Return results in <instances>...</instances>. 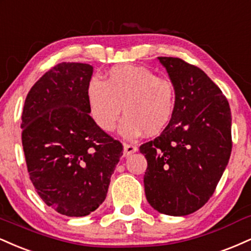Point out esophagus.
Returning a JSON list of instances; mask_svg holds the SVG:
<instances>
[{"label": "esophagus", "mask_w": 251, "mask_h": 251, "mask_svg": "<svg viewBox=\"0 0 251 251\" xmlns=\"http://www.w3.org/2000/svg\"><path fill=\"white\" fill-rule=\"evenodd\" d=\"M136 151H137V147L134 146V144H128V143L123 144V156H129Z\"/></svg>", "instance_id": "1"}]
</instances>
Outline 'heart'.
<instances>
[{"label":"heart","instance_id":"1","mask_svg":"<svg viewBox=\"0 0 251 251\" xmlns=\"http://www.w3.org/2000/svg\"><path fill=\"white\" fill-rule=\"evenodd\" d=\"M175 87L170 79L158 77L146 67L123 64L105 74L104 81L91 78L87 87L88 110L103 131L116 126L122 107L119 131L126 138L146 132L157 135L166 128L175 109Z\"/></svg>","mask_w":251,"mask_h":251}]
</instances>
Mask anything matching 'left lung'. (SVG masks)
<instances>
[{
    "mask_svg": "<svg viewBox=\"0 0 251 251\" xmlns=\"http://www.w3.org/2000/svg\"><path fill=\"white\" fill-rule=\"evenodd\" d=\"M175 87V109L163 131L142 144L144 191L155 210L185 216L214 194L231 154V111L203 70L177 57H157Z\"/></svg>",
    "mask_w": 251,
    "mask_h": 251,
    "instance_id": "8db88e82",
    "label": "left lung"
}]
</instances>
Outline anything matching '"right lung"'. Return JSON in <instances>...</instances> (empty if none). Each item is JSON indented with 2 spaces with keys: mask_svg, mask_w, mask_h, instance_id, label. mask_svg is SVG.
I'll return each instance as SVG.
<instances>
[{
  "mask_svg": "<svg viewBox=\"0 0 251 251\" xmlns=\"http://www.w3.org/2000/svg\"><path fill=\"white\" fill-rule=\"evenodd\" d=\"M90 64L63 62L31 87L22 113V146L38 196L58 214L87 216L102 204L123 147L88 110Z\"/></svg>",
  "mask_w": 251,
  "mask_h": 251,
  "instance_id": "1",
  "label": "right lung"
}]
</instances>
